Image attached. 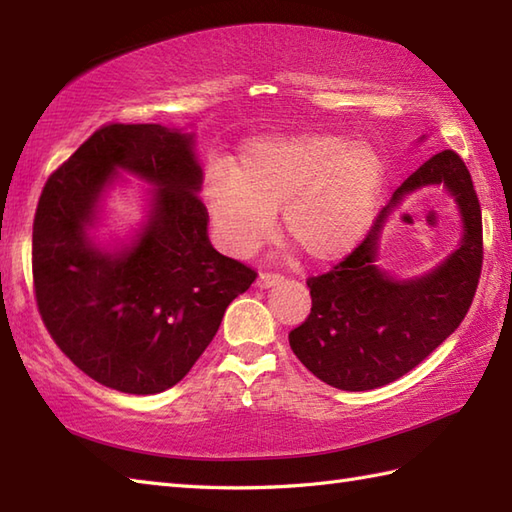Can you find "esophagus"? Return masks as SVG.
I'll list each match as a JSON object with an SVG mask.
<instances>
[{"instance_id":"obj_1","label":"esophagus","mask_w":512,"mask_h":512,"mask_svg":"<svg viewBox=\"0 0 512 512\" xmlns=\"http://www.w3.org/2000/svg\"><path fill=\"white\" fill-rule=\"evenodd\" d=\"M281 281H284V277H279V275H268V273H262L257 277V288H262V290H268V288H273V286H279Z\"/></svg>"}]
</instances>
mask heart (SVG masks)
I'll return each instance as SVG.
<instances>
[{
	"label": "heart",
	"instance_id": "heart-1",
	"mask_svg": "<svg viewBox=\"0 0 512 512\" xmlns=\"http://www.w3.org/2000/svg\"><path fill=\"white\" fill-rule=\"evenodd\" d=\"M380 151L336 134L250 140L237 167L217 165L202 198L215 239L246 257L275 233L281 209L286 237L310 262H336L363 242L385 187Z\"/></svg>",
	"mask_w": 512,
	"mask_h": 512
}]
</instances>
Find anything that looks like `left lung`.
Segmentation results:
<instances>
[{
  "label": "left lung",
  "instance_id": "obj_1",
  "mask_svg": "<svg viewBox=\"0 0 512 512\" xmlns=\"http://www.w3.org/2000/svg\"><path fill=\"white\" fill-rule=\"evenodd\" d=\"M429 186H442L459 206L461 244L427 274L396 278L377 264L384 226L407 194ZM480 273L482 211L471 173L455 151H440L394 191L352 255L330 273L308 279L312 310L288 334L292 352L336 389L394 383L455 332L471 308Z\"/></svg>",
  "mask_w": 512,
  "mask_h": 512
}]
</instances>
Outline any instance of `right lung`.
Wrapping results in <instances>:
<instances>
[{
	"mask_svg": "<svg viewBox=\"0 0 512 512\" xmlns=\"http://www.w3.org/2000/svg\"><path fill=\"white\" fill-rule=\"evenodd\" d=\"M129 172L152 187L127 236L98 235ZM195 134L105 125L52 173L32 226L37 306L61 352L96 383L160 394L189 374L255 270L206 235Z\"/></svg>",
	"mask_w": 512,
	"mask_h": 512,
	"instance_id": "add662e5",
	"label": "right lung"
}]
</instances>
